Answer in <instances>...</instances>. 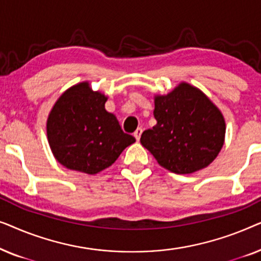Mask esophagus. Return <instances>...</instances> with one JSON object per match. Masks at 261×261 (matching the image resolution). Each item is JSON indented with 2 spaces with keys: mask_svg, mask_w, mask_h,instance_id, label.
<instances>
[{
  "mask_svg": "<svg viewBox=\"0 0 261 261\" xmlns=\"http://www.w3.org/2000/svg\"><path fill=\"white\" fill-rule=\"evenodd\" d=\"M141 133H142V128H138V129L134 132V137H135V139H137V140H138V141H139V140H140Z\"/></svg>",
  "mask_w": 261,
  "mask_h": 261,
  "instance_id": "obj_1",
  "label": "esophagus"
}]
</instances>
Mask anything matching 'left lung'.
Here are the masks:
<instances>
[{
    "label": "left lung",
    "instance_id": "1",
    "mask_svg": "<svg viewBox=\"0 0 261 261\" xmlns=\"http://www.w3.org/2000/svg\"><path fill=\"white\" fill-rule=\"evenodd\" d=\"M156 124L140 142L164 169L188 174L204 169L222 148L226 122L220 109L199 90L181 83L154 97Z\"/></svg>",
    "mask_w": 261,
    "mask_h": 261
}]
</instances>
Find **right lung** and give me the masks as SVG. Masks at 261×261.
Instances as JSON below:
<instances>
[{
  "label": "right lung",
  "instance_id": "obj_1",
  "mask_svg": "<svg viewBox=\"0 0 261 261\" xmlns=\"http://www.w3.org/2000/svg\"><path fill=\"white\" fill-rule=\"evenodd\" d=\"M107 99L82 82L67 89L53 106L46 123L48 144L66 169L96 174L135 142L121 129L115 115L107 112Z\"/></svg>",
  "mask_w": 261,
  "mask_h": 261
}]
</instances>
